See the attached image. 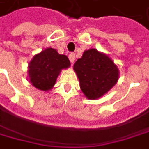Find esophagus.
Listing matches in <instances>:
<instances>
[{
	"instance_id": "obj_1",
	"label": "esophagus",
	"mask_w": 149,
	"mask_h": 149,
	"mask_svg": "<svg viewBox=\"0 0 149 149\" xmlns=\"http://www.w3.org/2000/svg\"><path fill=\"white\" fill-rule=\"evenodd\" d=\"M68 58H69V61H70V62L73 64V63L74 62V61H75V56H74V53H70V54L68 55Z\"/></svg>"
}]
</instances>
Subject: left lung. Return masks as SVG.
Listing matches in <instances>:
<instances>
[{
    "label": "left lung",
    "instance_id": "8db88e82",
    "mask_svg": "<svg viewBox=\"0 0 149 149\" xmlns=\"http://www.w3.org/2000/svg\"><path fill=\"white\" fill-rule=\"evenodd\" d=\"M84 96L91 100L100 98L118 81L119 71L111 58L97 49L86 50L74 65Z\"/></svg>",
    "mask_w": 149,
    "mask_h": 149
}]
</instances>
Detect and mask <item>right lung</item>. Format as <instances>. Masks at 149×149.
I'll list each match as a JSON object with an SVG mask.
<instances>
[{
  "mask_svg": "<svg viewBox=\"0 0 149 149\" xmlns=\"http://www.w3.org/2000/svg\"><path fill=\"white\" fill-rule=\"evenodd\" d=\"M69 67L70 61L66 55L58 53L53 48H46L36 54L29 63L30 82L39 90H50L61 71Z\"/></svg>",
  "mask_w": 149,
  "mask_h": 149,
  "instance_id": "1",
  "label": "right lung"
}]
</instances>
